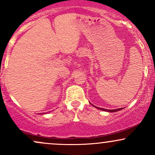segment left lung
Segmentation results:
<instances>
[{
    "label": "left lung",
    "instance_id": "left-lung-1",
    "mask_svg": "<svg viewBox=\"0 0 155 155\" xmlns=\"http://www.w3.org/2000/svg\"><path fill=\"white\" fill-rule=\"evenodd\" d=\"M93 106H95L93 105ZM96 108H98V109L100 110H103V111H108V112H116V111H120V110L123 109V108H117V109H113V110H109V109H105V108H99V107H97V106H95Z\"/></svg>",
    "mask_w": 155,
    "mask_h": 155
}]
</instances>
